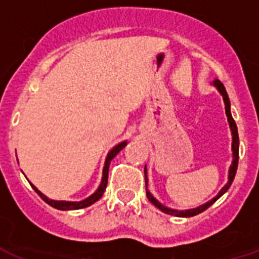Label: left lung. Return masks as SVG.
<instances>
[{"label":"left lung","instance_id":"1","mask_svg":"<svg viewBox=\"0 0 259 259\" xmlns=\"http://www.w3.org/2000/svg\"><path fill=\"white\" fill-rule=\"evenodd\" d=\"M213 85L216 87L217 89H219V92L221 93V96H223V99H224V103H225V113H227L228 122H229L230 130H232V136H233V137H232V138H233V142H232L233 162H232V166H230V168H229V177H228V183L223 187V190L219 192V195H217L216 197H213V199L210 200V201H208V203L203 204V205H200V207L193 208V209H187V210L171 209V208H167L166 205L160 204L159 201H158V200H156L155 197L151 195V193H150V191L147 190V170H146V167H145V182H146L147 199H149L150 201H151V203H153L156 208H158V209H160L162 212H164V213H167V214H171V216L192 217V216H196V214L201 213V212H204V210L208 209V208H209L210 205H212V204H213L217 199H220L224 193L229 190V187L232 186V183H233V180H234V177H236L237 166H238V149H240V140H238V132H237V125H236V122H234L233 117H232V113H230V101H229V97H228L227 91H225V87H224V84L220 81V80H214Z\"/></svg>","mask_w":259,"mask_h":259}]
</instances>
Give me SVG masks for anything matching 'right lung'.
I'll list each match as a JSON object with an SVG mask.
<instances>
[{
  "instance_id": "obj_1",
  "label": "right lung",
  "mask_w": 259,
  "mask_h": 259,
  "mask_svg": "<svg viewBox=\"0 0 259 259\" xmlns=\"http://www.w3.org/2000/svg\"><path fill=\"white\" fill-rule=\"evenodd\" d=\"M126 146V142H121L118 143L117 146L113 147L112 150L109 151V154H108V156H106V160H105V166H104V170H103V180H101V184L99 186V188H97V191L93 195H91L89 197H87L85 200H81V201H58V200H51L49 199L47 196H45L40 191L36 188L35 186H32L31 183V187L34 188V191H35L36 193H38L39 196L42 197L43 200H45L46 203L49 204V205H51V207L56 208V209H60V210H72V209H81V208H85V207H89V205H92L93 203H96L97 200L101 199V196H103L104 191H105L106 188V184H108V171H109V164H110V160L114 158V156L117 155V154L121 151V150L123 149V147Z\"/></svg>"
}]
</instances>
